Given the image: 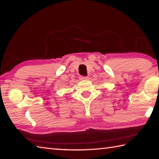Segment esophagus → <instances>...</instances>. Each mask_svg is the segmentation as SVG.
Returning <instances> with one entry per match:
<instances>
[{"instance_id":"obj_1","label":"esophagus","mask_w":159,"mask_h":159,"mask_svg":"<svg viewBox=\"0 0 159 159\" xmlns=\"http://www.w3.org/2000/svg\"><path fill=\"white\" fill-rule=\"evenodd\" d=\"M80 80H88L89 79V77L88 76H80Z\"/></svg>"}]
</instances>
